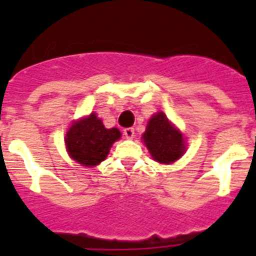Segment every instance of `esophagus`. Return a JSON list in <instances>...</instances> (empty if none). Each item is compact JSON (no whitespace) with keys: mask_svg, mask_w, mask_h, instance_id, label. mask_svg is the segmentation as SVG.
<instances>
[{"mask_svg":"<svg viewBox=\"0 0 256 256\" xmlns=\"http://www.w3.org/2000/svg\"><path fill=\"white\" fill-rule=\"evenodd\" d=\"M124 136H126V138H133L134 137V130L133 128H126L124 130Z\"/></svg>","mask_w":256,"mask_h":256,"instance_id":"1","label":"esophagus"}]
</instances>
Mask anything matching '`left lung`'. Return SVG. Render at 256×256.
<instances>
[{
	"mask_svg": "<svg viewBox=\"0 0 256 256\" xmlns=\"http://www.w3.org/2000/svg\"><path fill=\"white\" fill-rule=\"evenodd\" d=\"M142 140L152 159L160 164H172L186 151V142L182 132L162 112L150 118Z\"/></svg>",
	"mask_w": 256,
	"mask_h": 256,
	"instance_id": "1",
	"label": "left lung"
}]
</instances>
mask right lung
Wrapping results in <instances>:
<instances>
[{
    "label": "right lung",
    "instance_id": "obj_1",
    "mask_svg": "<svg viewBox=\"0 0 256 256\" xmlns=\"http://www.w3.org/2000/svg\"><path fill=\"white\" fill-rule=\"evenodd\" d=\"M122 137L118 128H105L102 120L91 112L74 122L65 137L68 154L84 166H94L106 159L112 144Z\"/></svg>",
    "mask_w": 256,
    "mask_h": 256
}]
</instances>
